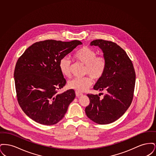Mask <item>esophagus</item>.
Returning a JSON list of instances; mask_svg holds the SVG:
<instances>
[{
	"label": "esophagus",
	"instance_id": "1",
	"mask_svg": "<svg viewBox=\"0 0 156 156\" xmlns=\"http://www.w3.org/2000/svg\"><path fill=\"white\" fill-rule=\"evenodd\" d=\"M75 95L76 97H80L82 95V94L80 92H78V91H75Z\"/></svg>",
	"mask_w": 156,
	"mask_h": 156
}]
</instances>
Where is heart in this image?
<instances>
[{
	"instance_id": "obj_1",
	"label": "heart",
	"mask_w": 156,
	"mask_h": 156,
	"mask_svg": "<svg viewBox=\"0 0 156 156\" xmlns=\"http://www.w3.org/2000/svg\"><path fill=\"white\" fill-rule=\"evenodd\" d=\"M74 58L85 66L83 74L88 75L94 80H100L106 71L107 61L104 55H97V52L94 49L84 46L75 52ZM71 61L67 57L60 59L59 68L61 73L67 77L71 75ZM92 84V80L89 76L74 78L68 83L71 89L78 92H83L88 89Z\"/></svg>"
}]
</instances>
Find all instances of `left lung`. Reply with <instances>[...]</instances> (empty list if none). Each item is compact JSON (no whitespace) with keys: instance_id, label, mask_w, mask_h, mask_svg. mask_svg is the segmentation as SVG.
<instances>
[{"instance_id":"1","label":"left lung","mask_w":156,"mask_h":156,"mask_svg":"<svg viewBox=\"0 0 156 156\" xmlns=\"http://www.w3.org/2000/svg\"><path fill=\"white\" fill-rule=\"evenodd\" d=\"M90 45L99 46L107 61L106 71L94 87L104 90L100 95L87 94L89 104L85 108L88 118L99 125L112 123L127 110L133 99L136 75L133 63L126 51L111 41L98 39Z\"/></svg>"}]
</instances>
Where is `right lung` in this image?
I'll return each instance as SVG.
<instances>
[{
	"mask_svg": "<svg viewBox=\"0 0 156 156\" xmlns=\"http://www.w3.org/2000/svg\"><path fill=\"white\" fill-rule=\"evenodd\" d=\"M82 44L76 40L40 41L30 45L19 58L14 71L17 99L32 120L53 125L64 118L75 94L73 89L58 93L66 83L59 62Z\"/></svg>",
	"mask_w": 156,
	"mask_h": 156,
	"instance_id": "add662e5",
	"label": "right lung"
}]
</instances>
